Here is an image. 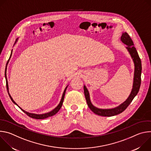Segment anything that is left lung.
Wrapping results in <instances>:
<instances>
[{"label":"left lung","instance_id":"left-lung-1","mask_svg":"<svg viewBox=\"0 0 151 151\" xmlns=\"http://www.w3.org/2000/svg\"><path fill=\"white\" fill-rule=\"evenodd\" d=\"M121 41L124 44L127 45V50L130 53L134 64V79H133V88L131 91L130 96H128L127 99L119 106L115 107L112 109H99L93 105L91 102L90 94L89 92L85 87L83 86V90L85 97L87 100V104L89 108L93 111L94 114L103 116H112L116 115L122 113L126 109L127 107L129 106L135 97V96L137 94L140 87L141 84V73H142V63L140 58L139 56L137 51L136 48L134 47V44L132 39L128 35V34L126 32L122 33V35L121 37Z\"/></svg>","mask_w":151,"mask_h":151}]
</instances>
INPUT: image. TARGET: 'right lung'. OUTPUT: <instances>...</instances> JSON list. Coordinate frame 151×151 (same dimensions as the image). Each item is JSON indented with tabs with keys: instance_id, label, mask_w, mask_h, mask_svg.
<instances>
[{
	"instance_id": "1",
	"label": "right lung",
	"mask_w": 151,
	"mask_h": 151,
	"mask_svg": "<svg viewBox=\"0 0 151 151\" xmlns=\"http://www.w3.org/2000/svg\"><path fill=\"white\" fill-rule=\"evenodd\" d=\"M17 42V40H16ZM12 51H11V55H10V57H11L12 55ZM5 79H6V89L8 90V94L11 99V100L12 101V102L15 104L17 106H18L19 108L22 110L27 115H28L29 116L32 118H34V119H45V118H47L50 116H52L53 115H54L55 114H56L58 111L59 110L61 109V107L62 106V104H63V100H64V96H65V93H66V89L68 87V85L67 86V87H66V88L64 89V92L63 93V96H62V97H61V99L60 100V103L58 104V105L55 107V108L54 109H53L52 111L50 112H48V113H46V114H32V113H29V112H27L26 111H25L24 110H23V109H21V107L15 102V101L13 100V99L12 98V97L11 96V95L9 94V88H8V80H7V78H6V70H5Z\"/></svg>"
}]
</instances>
